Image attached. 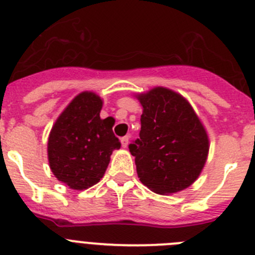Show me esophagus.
Instances as JSON below:
<instances>
[{"label":"esophagus","instance_id":"obj_1","mask_svg":"<svg viewBox=\"0 0 255 255\" xmlns=\"http://www.w3.org/2000/svg\"><path fill=\"white\" fill-rule=\"evenodd\" d=\"M129 136H124L121 137V145H123V148H126L128 146V144H129Z\"/></svg>","mask_w":255,"mask_h":255}]
</instances>
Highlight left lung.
<instances>
[{"instance_id":"1","label":"left lung","mask_w":255,"mask_h":255,"mask_svg":"<svg viewBox=\"0 0 255 255\" xmlns=\"http://www.w3.org/2000/svg\"><path fill=\"white\" fill-rule=\"evenodd\" d=\"M135 97L143 106L141 130L129 149L140 182L159 195L186 190L209 155L204 124L190 102L169 88L154 87Z\"/></svg>"}]
</instances>
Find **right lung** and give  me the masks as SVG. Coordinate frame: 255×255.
Instances as JSON below:
<instances>
[{"mask_svg": "<svg viewBox=\"0 0 255 255\" xmlns=\"http://www.w3.org/2000/svg\"><path fill=\"white\" fill-rule=\"evenodd\" d=\"M102 99L85 91L58 116L48 139L49 167L58 181L82 191L104 177L110 156L121 144L111 119H101Z\"/></svg>", "mask_w": 255, "mask_h": 255, "instance_id": "add662e5", "label": "right lung"}]
</instances>
